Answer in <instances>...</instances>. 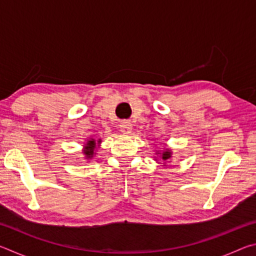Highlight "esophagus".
Wrapping results in <instances>:
<instances>
[{"label":"esophagus","mask_w":256,"mask_h":256,"mask_svg":"<svg viewBox=\"0 0 256 256\" xmlns=\"http://www.w3.org/2000/svg\"><path fill=\"white\" fill-rule=\"evenodd\" d=\"M120 131L123 134H128L132 131V124L128 120H122L120 123Z\"/></svg>","instance_id":"1"}]
</instances>
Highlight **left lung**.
I'll return each instance as SVG.
<instances>
[{
	"instance_id": "8db88e82",
	"label": "left lung",
	"mask_w": 256,
	"mask_h": 256,
	"mask_svg": "<svg viewBox=\"0 0 256 256\" xmlns=\"http://www.w3.org/2000/svg\"><path fill=\"white\" fill-rule=\"evenodd\" d=\"M170 151H164V152H162V160H164V162H166L167 159H170Z\"/></svg>"
}]
</instances>
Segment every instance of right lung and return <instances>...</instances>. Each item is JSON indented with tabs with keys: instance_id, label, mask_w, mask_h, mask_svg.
Here are the masks:
<instances>
[{
	"instance_id": "right-lung-1",
	"label": "right lung",
	"mask_w": 256,
	"mask_h": 256,
	"mask_svg": "<svg viewBox=\"0 0 256 256\" xmlns=\"http://www.w3.org/2000/svg\"><path fill=\"white\" fill-rule=\"evenodd\" d=\"M100 142V141H99ZM94 146H96V142H94V140L92 138V141H88L86 142V151L84 154L88 158H92V154H94Z\"/></svg>"
}]
</instances>
